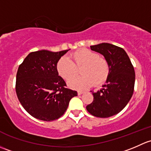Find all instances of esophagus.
<instances>
[{
	"label": "esophagus",
	"mask_w": 151,
	"mask_h": 151,
	"mask_svg": "<svg viewBox=\"0 0 151 151\" xmlns=\"http://www.w3.org/2000/svg\"><path fill=\"white\" fill-rule=\"evenodd\" d=\"M83 93H84V91H78V95H81V94H83Z\"/></svg>",
	"instance_id": "esophagus-1"
}]
</instances>
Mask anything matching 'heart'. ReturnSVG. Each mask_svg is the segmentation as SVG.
<instances>
[{
	"label": "heart",
	"mask_w": 151,
	"mask_h": 151,
	"mask_svg": "<svg viewBox=\"0 0 151 151\" xmlns=\"http://www.w3.org/2000/svg\"><path fill=\"white\" fill-rule=\"evenodd\" d=\"M69 59L62 57L57 63V71L65 80L75 76L81 69V76L68 81V85L76 89H85L92 84L99 86L105 83L110 74V65L106 58L97 52L82 49L72 53Z\"/></svg>",
	"instance_id": "b5f03b06"
}]
</instances>
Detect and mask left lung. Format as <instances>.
I'll return each instance as SVG.
<instances>
[{"label": "left lung", "instance_id": "obj_1", "mask_svg": "<svg viewBox=\"0 0 151 151\" xmlns=\"http://www.w3.org/2000/svg\"><path fill=\"white\" fill-rule=\"evenodd\" d=\"M90 47L107 59L110 65V74L103 88L92 92L94 99L87 105L86 110L96 117L108 118L122 111L131 99L134 87V70L122 48L108 43Z\"/></svg>", "mask_w": 151, "mask_h": 151}]
</instances>
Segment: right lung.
Returning a JSON list of instances; mask_svg holds the SVG:
<instances>
[{
	"mask_svg": "<svg viewBox=\"0 0 151 151\" xmlns=\"http://www.w3.org/2000/svg\"><path fill=\"white\" fill-rule=\"evenodd\" d=\"M68 50L29 53L19 66L16 93L24 110L32 117L52 122L61 117L77 91L67 88L57 71V63Z\"/></svg>",
	"mask_w": 151,
	"mask_h": 151,
	"instance_id": "1",
	"label": "right lung"
}]
</instances>
